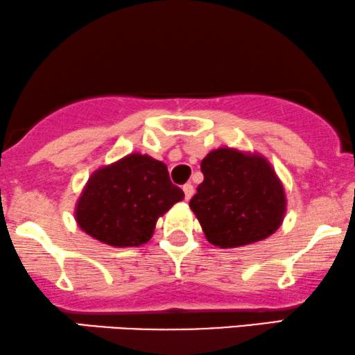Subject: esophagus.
<instances>
[{
    "instance_id": "1",
    "label": "esophagus",
    "mask_w": 355,
    "mask_h": 355,
    "mask_svg": "<svg viewBox=\"0 0 355 355\" xmlns=\"http://www.w3.org/2000/svg\"><path fill=\"white\" fill-rule=\"evenodd\" d=\"M182 191H184L186 201H189V199L193 198V194H194V186L193 184H184V186H182Z\"/></svg>"
}]
</instances>
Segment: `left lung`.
Returning <instances> with one entry per match:
<instances>
[{
  "instance_id": "obj_1",
  "label": "left lung",
  "mask_w": 355,
  "mask_h": 355,
  "mask_svg": "<svg viewBox=\"0 0 355 355\" xmlns=\"http://www.w3.org/2000/svg\"><path fill=\"white\" fill-rule=\"evenodd\" d=\"M201 171L204 181L189 206L211 244L239 248L277 231L286 194L268 159L220 148L204 157Z\"/></svg>"
}]
</instances>
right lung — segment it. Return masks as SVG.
Returning a JSON list of instances; mask_svg holds the SVG:
<instances>
[{"instance_id":"obj_1","label":"right lung","mask_w":355,"mask_h":355,"mask_svg":"<svg viewBox=\"0 0 355 355\" xmlns=\"http://www.w3.org/2000/svg\"><path fill=\"white\" fill-rule=\"evenodd\" d=\"M184 193L164 162L129 154L91 174L76 206L79 227L114 248H137L151 239L156 220Z\"/></svg>"}]
</instances>
